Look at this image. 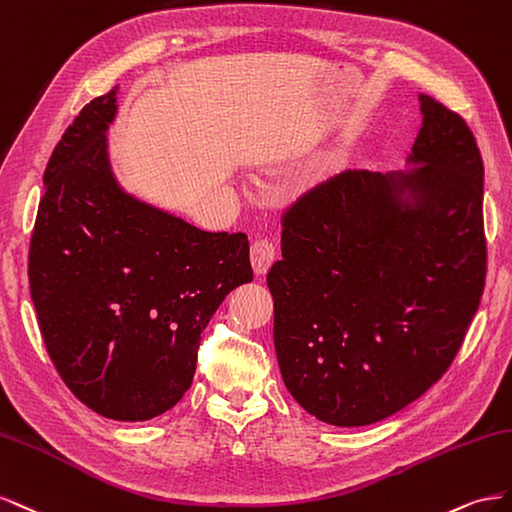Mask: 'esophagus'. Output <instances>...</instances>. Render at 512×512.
<instances>
[{"label": "esophagus", "mask_w": 512, "mask_h": 512, "mask_svg": "<svg viewBox=\"0 0 512 512\" xmlns=\"http://www.w3.org/2000/svg\"><path fill=\"white\" fill-rule=\"evenodd\" d=\"M274 257H276V248L272 242L268 240H257L251 246V266L255 270L257 276H264L270 266L274 264Z\"/></svg>", "instance_id": "obj_1"}]
</instances>
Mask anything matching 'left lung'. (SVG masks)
Wrapping results in <instances>:
<instances>
[{
	"label": "left lung",
	"instance_id": "1",
	"mask_svg": "<svg viewBox=\"0 0 512 512\" xmlns=\"http://www.w3.org/2000/svg\"><path fill=\"white\" fill-rule=\"evenodd\" d=\"M405 171H345L285 214L268 272L287 390L334 427L403 410L450 367L485 287L483 158L420 94Z\"/></svg>",
	"mask_w": 512,
	"mask_h": 512
}]
</instances>
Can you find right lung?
<instances>
[{
	"label": "right lung",
	"mask_w": 512,
	"mask_h": 512,
	"mask_svg": "<svg viewBox=\"0 0 512 512\" xmlns=\"http://www.w3.org/2000/svg\"><path fill=\"white\" fill-rule=\"evenodd\" d=\"M118 87L85 105L49 158L29 291L57 373L96 414L137 422L191 388L201 332L253 281L244 233H210L124 191L107 130Z\"/></svg>",
	"instance_id": "add662e5"
}]
</instances>
